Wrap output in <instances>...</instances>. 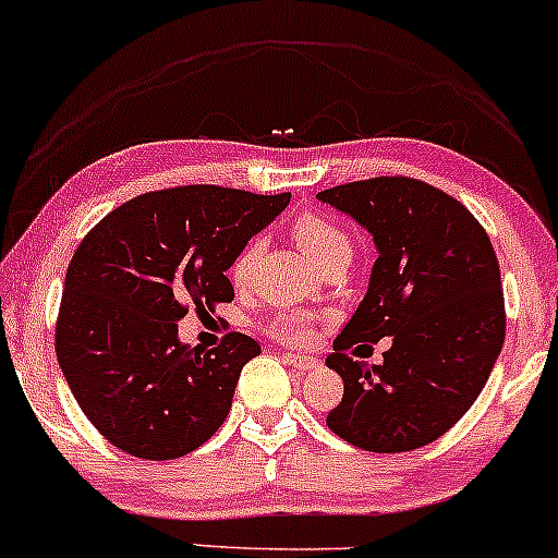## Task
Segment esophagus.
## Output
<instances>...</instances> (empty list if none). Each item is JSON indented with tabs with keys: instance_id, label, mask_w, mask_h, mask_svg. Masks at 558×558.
<instances>
[{
	"instance_id": "obj_1",
	"label": "esophagus",
	"mask_w": 558,
	"mask_h": 558,
	"mask_svg": "<svg viewBox=\"0 0 558 558\" xmlns=\"http://www.w3.org/2000/svg\"><path fill=\"white\" fill-rule=\"evenodd\" d=\"M287 361H290L295 368H300V372H311V368L322 366L316 355H303V353H287Z\"/></svg>"
}]
</instances>
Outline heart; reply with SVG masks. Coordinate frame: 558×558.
I'll return each mask as SVG.
<instances>
[{
  "mask_svg": "<svg viewBox=\"0 0 558 558\" xmlns=\"http://www.w3.org/2000/svg\"><path fill=\"white\" fill-rule=\"evenodd\" d=\"M292 236H295L298 247L303 250L305 258H308L318 271L335 260H350V255H353L350 236L337 227L331 218L322 216V213H303V216H298L295 221H292ZM255 260H258V245L253 242V245L242 247V253L236 255L234 263H231V279H234L236 284H245L250 274H253ZM271 329L274 335L281 337V340H305V335H308V318H305L303 313H284V316H279L277 322H274Z\"/></svg>",
  "mask_w": 558,
  "mask_h": 558,
  "instance_id": "obj_1",
  "label": "heart"
}]
</instances>
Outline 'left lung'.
Returning a JSON list of instances; mask_svg holds the SVG:
<instances>
[{
    "mask_svg": "<svg viewBox=\"0 0 558 558\" xmlns=\"http://www.w3.org/2000/svg\"><path fill=\"white\" fill-rule=\"evenodd\" d=\"M316 197L361 223L379 253L327 359L345 381L327 427L372 453L427 446L472 409L504 348L490 236L459 199L418 179L353 181ZM385 336L393 345L379 367L347 353L355 341Z\"/></svg>",
    "mask_w": 558,
    "mask_h": 558,
    "instance_id": "left-lung-1",
    "label": "left lung"
}]
</instances>
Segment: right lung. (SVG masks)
<instances>
[{"mask_svg":"<svg viewBox=\"0 0 558 558\" xmlns=\"http://www.w3.org/2000/svg\"><path fill=\"white\" fill-rule=\"evenodd\" d=\"M287 205L290 192L177 186L129 199L84 236L65 274L54 350L105 440L168 461L216 435L260 345L229 331L218 348H192L179 322L192 305L234 300L231 263Z\"/></svg>","mask_w":558,"mask_h":558,"instance_id":"add662e5","label":"right lung"}]
</instances>
